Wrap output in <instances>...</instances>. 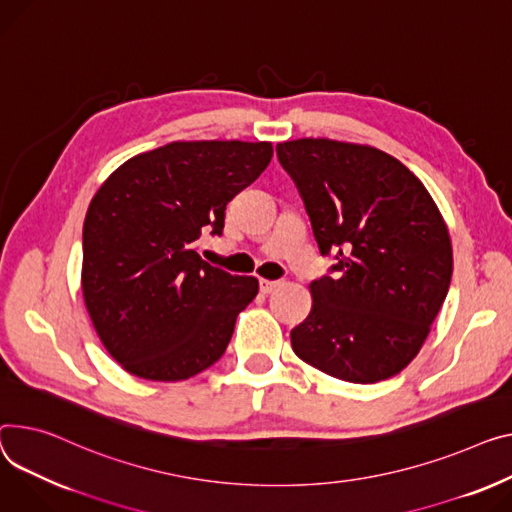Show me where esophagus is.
<instances>
[{
  "label": "esophagus",
  "instance_id": "1",
  "mask_svg": "<svg viewBox=\"0 0 512 512\" xmlns=\"http://www.w3.org/2000/svg\"><path fill=\"white\" fill-rule=\"evenodd\" d=\"M280 286V282H271V280H259V290L263 294H271L276 288Z\"/></svg>",
  "mask_w": 512,
  "mask_h": 512
}]
</instances>
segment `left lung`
Returning <instances> with one entry per match:
<instances>
[{"instance_id": "left-lung-1", "label": "left lung", "mask_w": 512, "mask_h": 512, "mask_svg": "<svg viewBox=\"0 0 512 512\" xmlns=\"http://www.w3.org/2000/svg\"><path fill=\"white\" fill-rule=\"evenodd\" d=\"M337 278L315 280L313 309L292 329L306 364L348 383H379L410 364L453 276L445 218L424 183L366 144L302 138L278 144Z\"/></svg>"}]
</instances>
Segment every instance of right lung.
<instances>
[{"label":"right lung","mask_w":512,"mask_h":512,"mask_svg":"<svg viewBox=\"0 0 512 512\" xmlns=\"http://www.w3.org/2000/svg\"><path fill=\"white\" fill-rule=\"evenodd\" d=\"M274 156L271 142H170L123 162L84 220L82 294L105 350L133 377L175 383L222 358L259 292L195 251L226 203Z\"/></svg>","instance_id":"right-lung-1"}]
</instances>
